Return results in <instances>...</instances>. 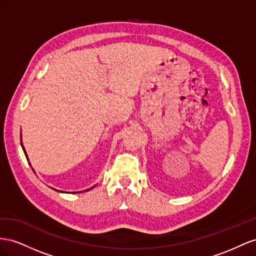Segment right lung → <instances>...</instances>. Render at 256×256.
Here are the masks:
<instances>
[{
	"mask_svg": "<svg viewBox=\"0 0 256 256\" xmlns=\"http://www.w3.org/2000/svg\"><path fill=\"white\" fill-rule=\"evenodd\" d=\"M21 147H22V149H24V154H26V160H28V156H26V150H24V144H22V142H21ZM28 164H30V163H28ZM94 186H92V188H88V190H86V191H90V190L91 188H93ZM56 191H58V190H56ZM59 192H62V191H59ZM72 193H76V192H72ZM78 193H82V192H78Z\"/></svg>",
	"mask_w": 256,
	"mask_h": 256,
	"instance_id": "obj_1",
	"label": "right lung"
}]
</instances>
